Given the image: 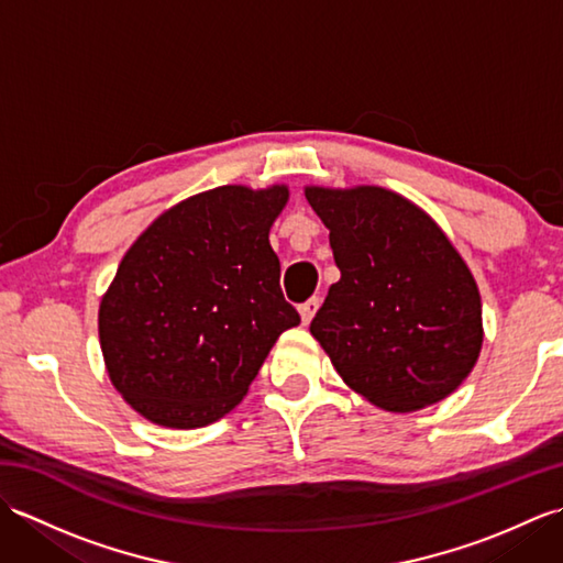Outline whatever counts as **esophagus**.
<instances>
[{
	"instance_id": "34e87169",
	"label": "esophagus",
	"mask_w": 563,
	"mask_h": 563,
	"mask_svg": "<svg viewBox=\"0 0 563 563\" xmlns=\"http://www.w3.org/2000/svg\"><path fill=\"white\" fill-rule=\"evenodd\" d=\"M319 305H321V297H319V295H312V297H309L307 302H302V305H300V317H302V324H309V321H312V317L317 314Z\"/></svg>"
}]
</instances>
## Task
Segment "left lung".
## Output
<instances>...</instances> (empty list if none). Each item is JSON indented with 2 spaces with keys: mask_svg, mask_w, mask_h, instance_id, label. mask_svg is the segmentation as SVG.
I'll list each match as a JSON object with an SVG mask.
<instances>
[{
  "mask_svg": "<svg viewBox=\"0 0 563 563\" xmlns=\"http://www.w3.org/2000/svg\"><path fill=\"white\" fill-rule=\"evenodd\" d=\"M341 280L309 324L349 387L416 411L462 385L482 351V297L462 256L413 202L377 186L307 188Z\"/></svg>",
  "mask_w": 563,
  "mask_h": 563,
  "instance_id": "left-lung-1",
  "label": "left lung"
}]
</instances>
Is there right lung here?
<instances>
[{"mask_svg": "<svg viewBox=\"0 0 563 563\" xmlns=\"http://www.w3.org/2000/svg\"><path fill=\"white\" fill-rule=\"evenodd\" d=\"M288 188L220 186L154 220L128 249L99 309L111 382L152 423L200 428L230 413L285 329L268 232Z\"/></svg>", "mask_w": 563, "mask_h": 563, "instance_id": "obj_1", "label": "right lung"}]
</instances>
